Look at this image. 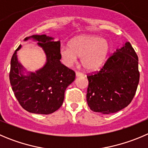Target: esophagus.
Here are the masks:
<instances>
[{
  "mask_svg": "<svg viewBox=\"0 0 148 148\" xmlns=\"http://www.w3.org/2000/svg\"><path fill=\"white\" fill-rule=\"evenodd\" d=\"M75 76L76 77H82L84 76V74L81 73H79V72H76L75 73Z\"/></svg>",
  "mask_w": 148,
  "mask_h": 148,
  "instance_id": "34e87169",
  "label": "esophagus"
}]
</instances>
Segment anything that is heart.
<instances>
[{
	"mask_svg": "<svg viewBox=\"0 0 148 148\" xmlns=\"http://www.w3.org/2000/svg\"><path fill=\"white\" fill-rule=\"evenodd\" d=\"M111 46L107 40L97 35H81L73 38L69 45L59 50L62 62L71 66L81 57L82 67L88 71L98 70L106 61Z\"/></svg>",
	"mask_w": 148,
	"mask_h": 148,
	"instance_id": "b5f03b06",
	"label": "heart"
}]
</instances>
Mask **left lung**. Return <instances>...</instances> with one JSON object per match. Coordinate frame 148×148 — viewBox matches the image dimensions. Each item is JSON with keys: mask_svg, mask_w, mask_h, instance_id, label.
<instances>
[{"mask_svg": "<svg viewBox=\"0 0 148 148\" xmlns=\"http://www.w3.org/2000/svg\"><path fill=\"white\" fill-rule=\"evenodd\" d=\"M138 62L136 52L126 42L98 73L88 75L86 101L91 110L108 114L129 105L139 84Z\"/></svg>", "mask_w": 148, "mask_h": 148, "instance_id": "left-lung-1", "label": "left lung"}]
</instances>
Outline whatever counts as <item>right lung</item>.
I'll use <instances>...</instances> for the list:
<instances>
[{"label": "right lung", "instance_id": "right-lung-1", "mask_svg": "<svg viewBox=\"0 0 148 148\" xmlns=\"http://www.w3.org/2000/svg\"><path fill=\"white\" fill-rule=\"evenodd\" d=\"M37 43L44 51L46 62L35 72L26 70L18 61L17 51L11 59L9 80L16 98L27 112L39 114H49L58 110L63 103L64 92L74 81L75 73L60 62V41L53 36L32 35L24 39Z\"/></svg>", "mask_w": 148, "mask_h": 148}]
</instances>
